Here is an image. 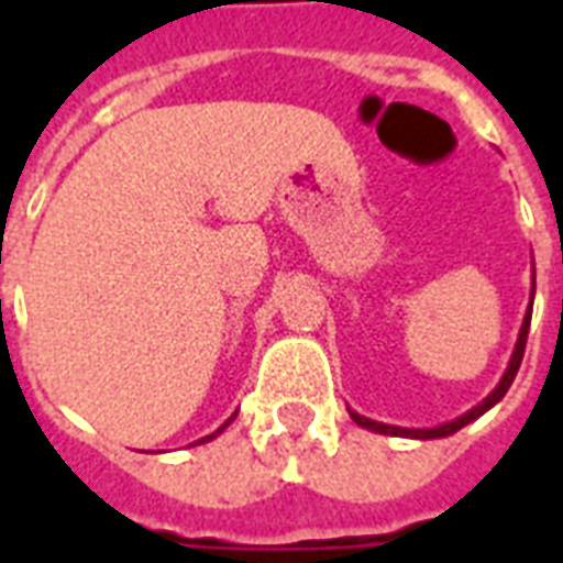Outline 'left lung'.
<instances>
[{
  "instance_id": "obj_1",
  "label": "left lung",
  "mask_w": 563,
  "mask_h": 563,
  "mask_svg": "<svg viewBox=\"0 0 563 563\" xmlns=\"http://www.w3.org/2000/svg\"><path fill=\"white\" fill-rule=\"evenodd\" d=\"M532 295H534V283H532ZM529 324H532V303H529V312H526L523 318V327H520V335H517V344H515V353H511V362H508L506 374H503V379H499V385L494 388V391L485 397V400L479 402V406H473L467 415H462V418H455L453 423H441V427L435 429H402V427H388V423H376V420H368L362 418V415H356V411H351V418L360 423V427L365 429H374V432H379V435H400V438H420V441H427V438H446L453 435V432H459L462 427H467L471 420H476L479 415H485V411L490 409V406H497L503 397H506V391L511 388V383H515L517 371H520V362H523V353H526V335H529Z\"/></svg>"
}]
</instances>
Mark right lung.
<instances>
[{
    "label": "right lung",
    "instance_id": "right-lung-1",
    "mask_svg": "<svg viewBox=\"0 0 563 563\" xmlns=\"http://www.w3.org/2000/svg\"><path fill=\"white\" fill-rule=\"evenodd\" d=\"M233 418H236V415H233ZM233 418H230V420H233ZM230 420H228V423H230ZM228 423H224V427H228ZM224 427H219V429H216V432H212V435L201 438V441H195V444H207V441H212V438H216V435H221V432H224Z\"/></svg>",
    "mask_w": 563,
    "mask_h": 563
}]
</instances>
